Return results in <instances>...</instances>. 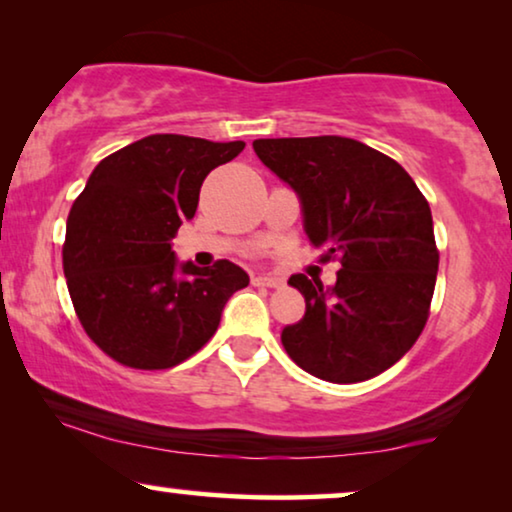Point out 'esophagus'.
Here are the masks:
<instances>
[{"mask_svg":"<svg viewBox=\"0 0 512 512\" xmlns=\"http://www.w3.org/2000/svg\"><path fill=\"white\" fill-rule=\"evenodd\" d=\"M256 286H268V289H277V286L284 284L282 277H275V275H256L251 279Z\"/></svg>","mask_w":512,"mask_h":512,"instance_id":"obj_1","label":"esophagus"}]
</instances>
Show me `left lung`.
I'll use <instances>...</instances> for the list:
<instances>
[{
  "mask_svg": "<svg viewBox=\"0 0 512 512\" xmlns=\"http://www.w3.org/2000/svg\"><path fill=\"white\" fill-rule=\"evenodd\" d=\"M256 156L298 193L305 233L338 258V282L293 275L305 317L282 331L286 354L319 380L363 382L422 335L438 275L431 207L394 158L349 137L256 139Z\"/></svg>",
  "mask_w": 512,
  "mask_h": 512,
  "instance_id": "obj_1",
  "label": "left lung"
}]
</instances>
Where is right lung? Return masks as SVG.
<instances>
[{
  "mask_svg": "<svg viewBox=\"0 0 512 512\" xmlns=\"http://www.w3.org/2000/svg\"><path fill=\"white\" fill-rule=\"evenodd\" d=\"M244 142L149 135L111 153L67 216L62 268L76 317L104 354L165 370L209 342L223 305L249 284L240 265H177L172 237L195 216L202 181ZM180 275L177 276L176 272Z\"/></svg>",
  "mask_w": 512,
  "mask_h": 512,
  "instance_id": "obj_1",
  "label": "right lung"
}]
</instances>
